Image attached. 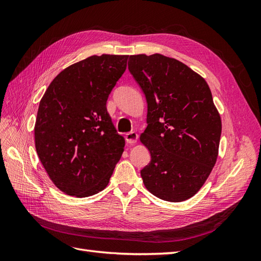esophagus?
Segmentation results:
<instances>
[{"label": "esophagus", "instance_id": "esophagus-1", "mask_svg": "<svg viewBox=\"0 0 261 261\" xmlns=\"http://www.w3.org/2000/svg\"><path fill=\"white\" fill-rule=\"evenodd\" d=\"M125 139L128 144H135L138 139V135L135 132H129L125 135Z\"/></svg>", "mask_w": 261, "mask_h": 261}]
</instances>
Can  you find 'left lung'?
Returning <instances> with one entry per match:
<instances>
[{
	"instance_id": "8db88e82",
	"label": "left lung",
	"mask_w": 261,
	"mask_h": 261,
	"mask_svg": "<svg viewBox=\"0 0 261 261\" xmlns=\"http://www.w3.org/2000/svg\"><path fill=\"white\" fill-rule=\"evenodd\" d=\"M128 70L147 101L140 140L151 160L140 171L148 191L171 202L199 191L215 167L221 118L206 81L161 54L130 55Z\"/></svg>"
}]
</instances>
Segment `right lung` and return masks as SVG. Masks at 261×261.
Instances as JSON below:
<instances>
[{"mask_svg":"<svg viewBox=\"0 0 261 261\" xmlns=\"http://www.w3.org/2000/svg\"><path fill=\"white\" fill-rule=\"evenodd\" d=\"M128 55H92L54 78L39 105L36 150L54 185L88 197L107 187L124 151L107 111L109 94L127 66Z\"/></svg>","mask_w":261,"mask_h":261,"instance_id":"obj_1","label":"right lung"}]
</instances>
